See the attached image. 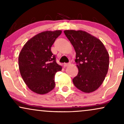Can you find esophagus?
Returning <instances> with one entry per match:
<instances>
[{
  "mask_svg": "<svg viewBox=\"0 0 124 124\" xmlns=\"http://www.w3.org/2000/svg\"><path fill=\"white\" fill-rule=\"evenodd\" d=\"M69 65H70V63H64L63 66H64V67H67V66H69Z\"/></svg>",
  "mask_w": 124,
  "mask_h": 124,
  "instance_id": "34e87169",
  "label": "esophagus"
}]
</instances>
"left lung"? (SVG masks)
<instances>
[{
    "label": "left lung",
    "mask_w": 124,
    "mask_h": 124,
    "mask_svg": "<svg viewBox=\"0 0 124 124\" xmlns=\"http://www.w3.org/2000/svg\"><path fill=\"white\" fill-rule=\"evenodd\" d=\"M64 33L76 52L79 72L73 79L82 92H94L103 83L109 67V54L103 42L82 30H65Z\"/></svg>",
    "instance_id": "obj_1"
}]
</instances>
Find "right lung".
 Listing matches in <instances>:
<instances>
[{
	"label": "right lung",
	"instance_id": "right-lung-1",
	"mask_svg": "<svg viewBox=\"0 0 124 124\" xmlns=\"http://www.w3.org/2000/svg\"><path fill=\"white\" fill-rule=\"evenodd\" d=\"M61 33V30L40 32L30 39L20 52L21 76L28 87L35 93L44 94L55 87V75L62 68L56 62L51 48Z\"/></svg>",
	"mask_w": 124,
	"mask_h": 124
}]
</instances>
